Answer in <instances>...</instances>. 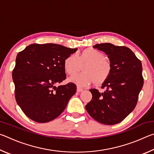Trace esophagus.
Masks as SVG:
<instances>
[{
  "mask_svg": "<svg viewBox=\"0 0 154 154\" xmlns=\"http://www.w3.org/2000/svg\"><path fill=\"white\" fill-rule=\"evenodd\" d=\"M83 90L82 89V88H79V87H77V92H82Z\"/></svg>",
  "mask_w": 154,
  "mask_h": 154,
  "instance_id": "esophagus-1",
  "label": "esophagus"
}]
</instances>
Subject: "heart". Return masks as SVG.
<instances>
[{"mask_svg": "<svg viewBox=\"0 0 154 154\" xmlns=\"http://www.w3.org/2000/svg\"><path fill=\"white\" fill-rule=\"evenodd\" d=\"M79 62H85L82 67L83 72L69 79L79 86H86L94 81L96 85H100L110 77L112 71L110 62L98 49L89 48L83 49L77 56L71 54L67 56L63 63L64 71L69 75L75 74L79 70Z\"/></svg>", "mask_w": 154, "mask_h": 154, "instance_id": "b5f03b06", "label": "heart"}]
</instances>
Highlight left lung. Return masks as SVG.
<instances>
[{"label": "left lung", "mask_w": 154, "mask_h": 154, "mask_svg": "<svg viewBox=\"0 0 154 154\" xmlns=\"http://www.w3.org/2000/svg\"><path fill=\"white\" fill-rule=\"evenodd\" d=\"M108 56L112 66L110 77L102 87L104 92L91 89L92 98L85 105L96 121L114 125L124 119L136 106L143 85L142 64L131 49L106 43L93 46Z\"/></svg>", "instance_id": "8db88e82"}]
</instances>
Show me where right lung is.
I'll return each instance as SVG.
<instances>
[{
    "instance_id": "add662e5",
    "label": "right lung",
    "mask_w": 154,
    "mask_h": 154,
    "mask_svg": "<svg viewBox=\"0 0 154 154\" xmlns=\"http://www.w3.org/2000/svg\"><path fill=\"white\" fill-rule=\"evenodd\" d=\"M77 48L54 43L31 44L18 53L12 77L17 105L32 120H53L66 108L76 92L73 83L56 85L66 79L64 59Z\"/></svg>"
}]
</instances>
